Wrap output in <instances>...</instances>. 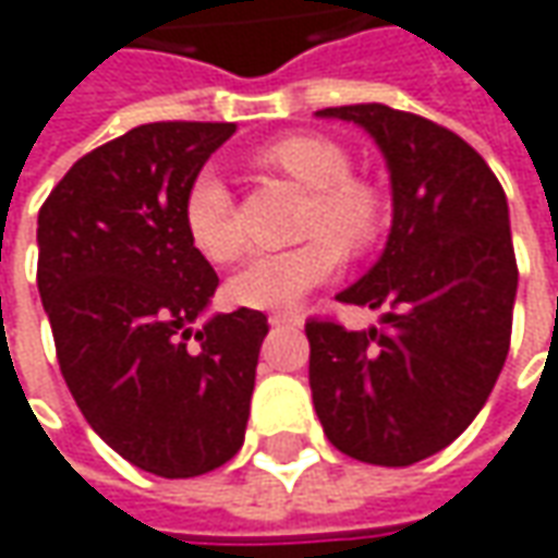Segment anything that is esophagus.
Here are the masks:
<instances>
[{
    "mask_svg": "<svg viewBox=\"0 0 558 558\" xmlns=\"http://www.w3.org/2000/svg\"><path fill=\"white\" fill-rule=\"evenodd\" d=\"M268 320H271V327H302V315L296 312H275Z\"/></svg>",
    "mask_w": 558,
    "mask_h": 558,
    "instance_id": "esophagus-1",
    "label": "esophagus"
}]
</instances>
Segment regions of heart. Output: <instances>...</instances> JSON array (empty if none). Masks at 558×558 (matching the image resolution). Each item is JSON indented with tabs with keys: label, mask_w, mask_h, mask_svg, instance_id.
Here are the masks:
<instances>
[{
	"label": "heart",
	"mask_w": 558,
	"mask_h": 558,
	"mask_svg": "<svg viewBox=\"0 0 558 558\" xmlns=\"http://www.w3.org/2000/svg\"><path fill=\"white\" fill-rule=\"evenodd\" d=\"M256 160L308 191L299 246L259 253L228 283V296L246 308H293L315 287L333 280L345 250L367 253L383 228L389 206L383 191L352 175L349 150L317 132H293L268 142ZM184 231L203 259L225 265L238 259L243 234L228 184L216 169H201L184 194Z\"/></svg>",
	"instance_id": "1"
}]
</instances>
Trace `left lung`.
Segmentation results:
<instances>
[{
    "label": "left lung",
    "mask_w": 558,
    "mask_h": 558,
    "mask_svg": "<svg viewBox=\"0 0 558 558\" xmlns=\"http://www.w3.org/2000/svg\"><path fill=\"white\" fill-rule=\"evenodd\" d=\"M364 125L392 179V231L345 305L386 308L383 327L308 317V386L333 448L411 466L448 448L488 401L512 333L519 268L507 194L451 129L386 105L324 107Z\"/></svg>",
    "instance_id": "1"
}]
</instances>
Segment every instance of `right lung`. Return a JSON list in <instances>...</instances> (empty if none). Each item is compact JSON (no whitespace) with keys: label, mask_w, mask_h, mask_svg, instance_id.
<instances>
[{"label":"right lung","mask_w":558,"mask_h":558,"mask_svg":"<svg viewBox=\"0 0 558 558\" xmlns=\"http://www.w3.org/2000/svg\"><path fill=\"white\" fill-rule=\"evenodd\" d=\"M234 123H147L80 157L39 209L36 283L76 408L138 470L191 478L241 451L268 317L194 320L219 287L184 194Z\"/></svg>","instance_id":"add662e5"}]
</instances>
